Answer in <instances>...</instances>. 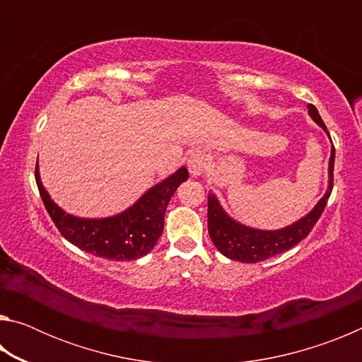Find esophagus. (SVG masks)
<instances>
[{"mask_svg":"<svg viewBox=\"0 0 362 362\" xmlns=\"http://www.w3.org/2000/svg\"><path fill=\"white\" fill-rule=\"evenodd\" d=\"M207 169V156L203 151H194L188 158V170L193 177H199Z\"/></svg>","mask_w":362,"mask_h":362,"instance_id":"esophagus-1","label":"esophagus"}]
</instances>
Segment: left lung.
<instances>
[{"label":"left lung","mask_w":362,"mask_h":362,"mask_svg":"<svg viewBox=\"0 0 362 362\" xmlns=\"http://www.w3.org/2000/svg\"><path fill=\"white\" fill-rule=\"evenodd\" d=\"M308 113L327 132V127L321 119L320 113H317L316 107L311 105V103L308 107ZM334 161L335 146L332 145V153H330L329 161V188L326 194L322 196L320 203L315 206V209L308 216H305L298 222L278 231L247 228V226L238 223L226 216L222 206L218 204L216 194L207 196V230H209L212 243L216 244V247L225 257L244 263L267 260L268 257H274L296 246V244L310 235V231L313 230V226L320 220L324 207L327 204V199L334 188Z\"/></svg>","instance_id":"left-lung-1"}]
</instances>
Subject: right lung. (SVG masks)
Here are the masks:
<instances>
[{
  "mask_svg": "<svg viewBox=\"0 0 362 362\" xmlns=\"http://www.w3.org/2000/svg\"><path fill=\"white\" fill-rule=\"evenodd\" d=\"M35 179L47 214L66 241L95 257L126 262L140 259L155 247L164 228L166 207L177 187L188 179V170L180 168L169 179L150 188L119 216L97 220L73 217L60 209L41 185L38 164L35 168Z\"/></svg>",
  "mask_w": 362,
  "mask_h": 362,
  "instance_id": "add662e5",
  "label": "right lung"
}]
</instances>
